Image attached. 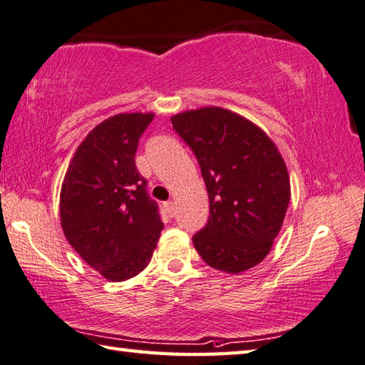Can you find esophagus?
Masks as SVG:
<instances>
[{"instance_id": "esophagus-1", "label": "esophagus", "mask_w": 365, "mask_h": 365, "mask_svg": "<svg viewBox=\"0 0 365 365\" xmlns=\"http://www.w3.org/2000/svg\"><path fill=\"white\" fill-rule=\"evenodd\" d=\"M163 208H165V212H166V215H168V216L175 215V203H173L171 200L170 202H165L163 203Z\"/></svg>"}]
</instances>
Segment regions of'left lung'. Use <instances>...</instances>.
I'll use <instances>...</instances> for the list:
<instances>
[{
	"label": "left lung",
	"mask_w": 365,
	"mask_h": 365,
	"mask_svg": "<svg viewBox=\"0 0 365 365\" xmlns=\"http://www.w3.org/2000/svg\"><path fill=\"white\" fill-rule=\"evenodd\" d=\"M200 165L210 218L192 242L215 269L244 272L266 258L282 227L290 179L269 136L250 120L221 107L171 117Z\"/></svg>",
	"instance_id": "1"
}]
</instances>
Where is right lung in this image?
Masks as SVG:
<instances>
[{
    "mask_svg": "<svg viewBox=\"0 0 365 365\" xmlns=\"http://www.w3.org/2000/svg\"><path fill=\"white\" fill-rule=\"evenodd\" d=\"M153 113H118L89 131L61 189L63 235L85 263L113 282L150 263L163 222L134 163Z\"/></svg>",
    "mask_w": 365,
    "mask_h": 365,
    "instance_id": "add662e5",
    "label": "right lung"
}]
</instances>
